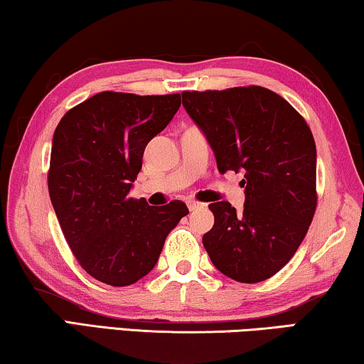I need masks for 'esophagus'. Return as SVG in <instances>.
<instances>
[{
	"mask_svg": "<svg viewBox=\"0 0 364 364\" xmlns=\"http://www.w3.org/2000/svg\"><path fill=\"white\" fill-rule=\"evenodd\" d=\"M188 208H189V210H196V209H200V208H204V204L203 203H199V200H188Z\"/></svg>",
	"mask_w": 364,
	"mask_h": 364,
	"instance_id": "1",
	"label": "esophagus"
}]
</instances>
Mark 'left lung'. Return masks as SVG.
<instances>
[{
    "instance_id": "1",
    "label": "left lung",
    "mask_w": 364,
    "mask_h": 364,
    "mask_svg": "<svg viewBox=\"0 0 364 364\" xmlns=\"http://www.w3.org/2000/svg\"><path fill=\"white\" fill-rule=\"evenodd\" d=\"M183 106L214 150L220 173H243L245 205L209 204L203 243L222 274L238 283L271 278L294 257L317 205V151L304 117L263 86L183 91Z\"/></svg>"
}]
</instances>
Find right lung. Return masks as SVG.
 <instances>
[{
    "label": "right lung",
    "instance_id": "1",
    "mask_svg": "<svg viewBox=\"0 0 364 364\" xmlns=\"http://www.w3.org/2000/svg\"><path fill=\"white\" fill-rule=\"evenodd\" d=\"M181 106V95L102 91L70 109L53 132L48 194L70 250L86 273L116 287L159 262L186 204L151 208L129 196L147 144Z\"/></svg>",
    "mask_w": 364,
    "mask_h": 364
}]
</instances>
